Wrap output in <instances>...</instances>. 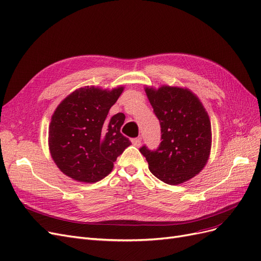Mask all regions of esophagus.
I'll list each match as a JSON object with an SVG mask.
<instances>
[{"instance_id": "obj_1", "label": "esophagus", "mask_w": 261, "mask_h": 261, "mask_svg": "<svg viewBox=\"0 0 261 261\" xmlns=\"http://www.w3.org/2000/svg\"><path fill=\"white\" fill-rule=\"evenodd\" d=\"M141 138H134V139H132L131 140V142H132V144L134 145V146H137V147H139L140 145H141Z\"/></svg>"}]
</instances>
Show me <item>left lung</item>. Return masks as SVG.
I'll list each match as a JSON object with an SVG mask.
<instances>
[{"mask_svg": "<svg viewBox=\"0 0 261 261\" xmlns=\"http://www.w3.org/2000/svg\"><path fill=\"white\" fill-rule=\"evenodd\" d=\"M161 123L158 148H140L148 169L163 182L175 186L195 176L205 167L212 147V124L198 97L188 89L163 86L145 89Z\"/></svg>", "mask_w": 261, "mask_h": 261, "instance_id": "1", "label": "left lung"}]
</instances>
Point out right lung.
Segmentation results:
<instances>
[{
  "label": "right lung",
  "instance_id": "1",
  "mask_svg": "<svg viewBox=\"0 0 261 261\" xmlns=\"http://www.w3.org/2000/svg\"><path fill=\"white\" fill-rule=\"evenodd\" d=\"M122 91L123 87L80 88L57 106L48 127V147L63 173L87 183L111 173L117 157L131 144L120 132L125 116H107Z\"/></svg>",
  "mask_w": 261,
  "mask_h": 261
}]
</instances>
